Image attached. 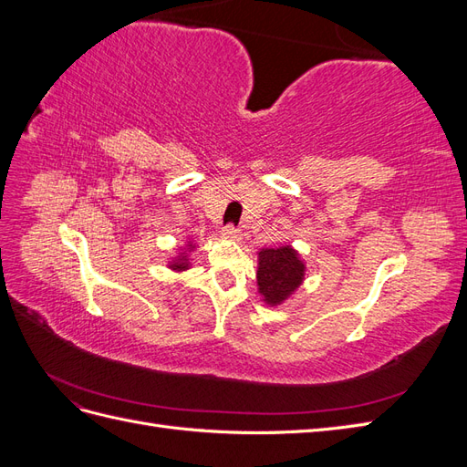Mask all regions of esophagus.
I'll use <instances>...</instances> for the list:
<instances>
[{"label": "esophagus", "mask_w": 467, "mask_h": 467, "mask_svg": "<svg viewBox=\"0 0 467 467\" xmlns=\"http://www.w3.org/2000/svg\"><path fill=\"white\" fill-rule=\"evenodd\" d=\"M222 235H223L225 239H239V237H242V230L235 228L234 223H228V225H223Z\"/></svg>", "instance_id": "obj_1"}]
</instances>
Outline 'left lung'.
Wrapping results in <instances>:
<instances>
[{"label": "left lung", "mask_w": 467, "mask_h": 467, "mask_svg": "<svg viewBox=\"0 0 467 467\" xmlns=\"http://www.w3.org/2000/svg\"><path fill=\"white\" fill-rule=\"evenodd\" d=\"M302 278L304 265L294 249L280 247L259 253L257 282L266 302L280 304L300 286Z\"/></svg>", "instance_id": "obj_1"}]
</instances>
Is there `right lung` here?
I'll list each match as a JSON object with an SVG mask.
<instances>
[{"label": "right lung", "instance_id": "obj_1", "mask_svg": "<svg viewBox=\"0 0 467 467\" xmlns=\"http://www.w3.org/2000/svg\"><path fill=\"white\" fill-rule=\"evenodd\" d=\"M175 268H185V265H181V263H177V265H173Z\"/></svg>", "mask_w": 467, "mask_h": 467}]
</instances>
